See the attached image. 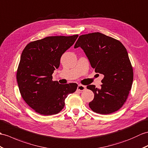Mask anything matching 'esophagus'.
<instances>
[{
    "mask_svg": "<svg viewBox=\"0 0 148 148\" xmlns=\"http://www.w3.org/2000/svg\"><path fill=\"white\" fill-rule=\"evenodd\" d=\"M86 90V86H85L83 85H81V84H79L78 86H77V90L80 91H82Z\"/></svg>",
    "mask_w": 148,
    "mask_h": 148,
    "instance_id": "obj_1",
    "label": "esophagus"
}]
</instances>
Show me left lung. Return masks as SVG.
Wrapping results in <instances>:
<instances>
[{
    "label": "left lung",
    "mask_w": 148,
    "mask_h": 148,
    "mask_svg": "<svg viewBox=\"0 0 148 148\" xmlns=\"http://www.w3.org/2000/svg\"><path fill=\"white\" fill-rule=\"evenodd\" d=\"M81 47L95 72L103 75L100 88L89 85L95 94L89 106L100 114L117 111L124 104L131 90L133 69L128 53L119 40L101 33L81 35L74 48Z\"/></svg>",
    "instance_id": "left-lung-1"
}]
</instances>
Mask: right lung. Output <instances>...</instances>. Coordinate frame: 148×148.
<instances>
[{"label":"right lung","mask_w":148,"mask_h":148,"mask_svg":"<svg viewBox=\"0 0 148 148\" xmlns=\"http://www.w3.org/2000/svg\"><path fill=\"white\" fill-rule=\"evenodd\" d=\"M77 37L48 36L30 42L23 51L16 74L19 91L26 103L41 115L59 113L67 96L77 90L76 83L60 84L52 81L51 75Z\"/></svg>","instance_id":"obj_1"}]
</instances>
